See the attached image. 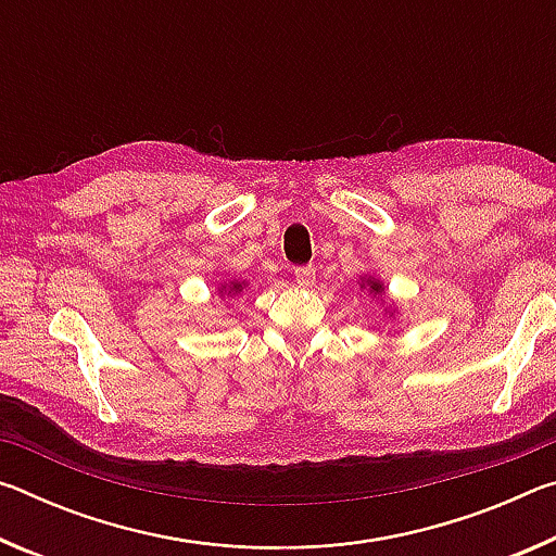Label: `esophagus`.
Wrapping results in <instances>:
<instances>
[{"label":"esophagus","mask_w":556,"mask_h":556,"mask_svg":"<svg viewBox=\"0 0 556 556\" xmlns=\"http://www.w3.org/2000/svg\"><path fill=\"white\" fill-rule=\"evenodd\" d=\"M294 279H296L299 287H312L314 281H316V269H314L312 265L296 267V269H294Z\"/></svg>","instance_id":"obj_1"}]
</instances>
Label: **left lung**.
Returning <instances> with one entry per match:
<instances>
[{
  "label": "left lung",
  "instance_id": "left-lung-1",
  "mask_svg": "<svg viewBox=\"0 0 556 556\" xmlns=\"http://www.w3.org/2000/svg\"><path fill=\"white\" fill-rule=\"evenodd\" d=\"M365 285H368V287H370V291H372V294H382V291H384V287H382V281H380V279H375V277H368V279H365V277H363V285H361V287H365Z\"/></svg>",
  "mask_w": 556,
  "mask_h": 556
}]
</instances>
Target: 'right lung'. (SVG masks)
I'll return each instance as SVG.
<instances>
[{
	"label": "right lung",
	"instance_id": "add662e5",
	"mask_svg": "<svg viewBox=\"0 0 556 556\" xmlns=\"http://www.w3.org/2000/svg\"><path fill=\"white\" fill-rule=\"evenodd\" d=\"M242 287H244V281H230L228 287H220V294H240L242 291Z\"/></svg>",
	"mask_w": 556,
	"mask_h": 556
}]
</instances>
